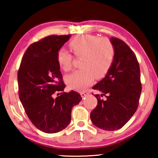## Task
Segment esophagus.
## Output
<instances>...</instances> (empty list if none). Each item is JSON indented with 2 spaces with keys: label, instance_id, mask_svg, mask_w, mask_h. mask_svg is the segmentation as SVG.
<instances>
[{
  "label": "esophagus",
  "instance_id": "1",
  "mask_svg": "<svg viewBox=\"0 0 158 158\" xmlns=\"http://www.w3.org/2000/svg\"><path fill=\"white\" fill-rule=\"evenodd\" d=\"M87 94H88V93L85 92V91H81V95L82 97L86 96H87Z\"/></svg>",
  "mask_w": 158,
  "mask_h": 158
}]
</instances>
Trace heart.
<instances>
[{
    "mask_svg": "<svg viewBox=\"0 0 158 158\" xmlns=\"http://www.w3.org/2000/svg\"><path fill=\"white\" fill-rule=\"evenodd\" d=\"M71 50L76 57H82L80 66L65 77L70 88L83 90L97 78L104 77L111 68L114 59L113 44L106 38L85 34L76 36L69 43ZM73 57L65 49H60L57 55V63L65 72L73 68Z\"/></svg>",
    "mask_w": 158,
    "mask_h": 158,
    "instance_id": "b5f03b06",
    "label": "heart"
}]
</instances>
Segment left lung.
Segmentation results:
<instances>
[{
  "label": "left lung",
  "instance_id": "8db88e82",
  "mask_svg": "<svg viewBox=\"0 0 158 158\" xmlns=\"http://www.w3.org/2000/svg\"><path fill=\"white\" fill-rule=\"evenodd\" d=\"M114 48V59L106 77L93 89L96 94V107L90 112L93 124L106 131H114L127 124L137 111L142 84L139 62L135 54L124 41L111 38ZM106 96L105 100L101 97Z\"/></svg>",
  "mask_w": 158,
  "mask_h": 158
}]
</instances>
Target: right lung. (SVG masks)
Instances as JSON below:
<instances>
[{
	"instance_id": "obj_1",
	"label": "right lung",
	"mask_w": 158,
	"mask_h": 158,
	"mask_svg": "<svg viewBox=\"0 0 158 158\" xmlns=\"http://www.w3.org/2000/svg\"><path fill=\"white\" fill-rule=\"evenodd\" d=\"M70 36L52 35L34 42L25 52L18 70L21 102L32 124L45 133L65 129L73 107L82 99L74 90L64 92L65 85L57 61L58 51Z\"/></svg>"
}]
</instances>
